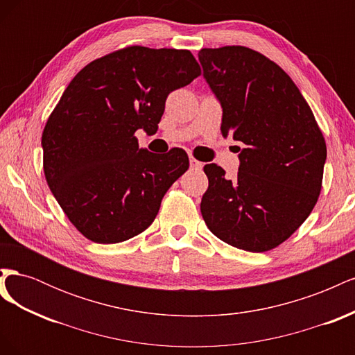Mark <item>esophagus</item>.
Instances as JSON below:
<instances>
[{"mask_svg": "<svg viewBox=\"0 0 355 355\" xmlns=\"http://www.w3.org/2000/svg\"><path fill=\"white\" fill-rule=\"evenodd\" d=\"M189 164H191V168H197L200 170L202 167V163L198 159H196L194 157H189Z\"/></svg>", "mask_w": 355, "mask_h": 355, "instance_id": "1", "label": "esophagus"}]
</instances>
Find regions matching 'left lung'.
<instances>
[{
  "label": "left lung",
  "instance_id": "8db88e82",
  "mask_svg": "<svg viewBox=\"0 0 355 355\" xmlns=\"http://www.w3.org/2000/svg\"><path fill=\"white\" fill-rule=\"evenodd\" d=\"M198 60L222 106L220 132L241 142L237 179L206 164L201 198L207 228L222 241L261 253L305 222L321 191L327 149L309 105L288 75L243 46L201 49Z\"/></svg>",
  "mask_w": 355,
  "mask_h": 355
}]
</instances>
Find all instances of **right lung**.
<instances>
[{"label": "right lung", "mask_w": 355, "mask_h": 355, "mask_svg": "<svg viewBox=\"0 0 355 355\" xmlns=\"http://www.w3.org/2000/svg\"><path fill=\"white\" fill-rule=\"evenodd\" d=\"M200 73L189 50L132 46L90 62L69 83L42 132V166L85 239L120 243L154 222L189 159L180 148L161 155L139 148L135 133H157L168 93Z\"/></svg>", "instance_id": "add662e5"}]
</instances>
